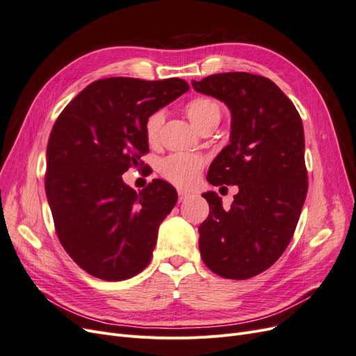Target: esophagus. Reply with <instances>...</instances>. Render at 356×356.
Instances as JSON below:
<instances>
[{"label": "esophagus", "instance_id": "esophagus-1", "mask_svg": "<svg viewBox=\"0 0 356 356\" xmlns=\"http://www.w3.org/2000/svg\"><path fill=\"white\" fill-rule=\"evenodd\" d=\"M190 196H191V195H190L188 191L178 190V199H179V202H184V200H187Z\"/></svg>", "mask_w": 356, "mask_h": 356}]
</instances>
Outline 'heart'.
Instances as JSON below:
<instances>
[{
	"label": "heart",
	"mask_w": 356,
	"mask_h": 356,
	"mask_svg": "<svg viewBox=\"0 0 356 356\" xmlns=\"http://www.w3.org/2000/svg\"><path fill=\"white\" fill-rule=\"evenodd\" d=\"M186 114L199 131L209 126H217L221 120V106L209 96H195L186 106ZM165 122V113L159 110L149 114L144 123V136L148 145L156 147L160 143L161 126ZM207 165V157L200 154L177 153L161 161L160 172L166 181L177 187L187 188L197 181L202 169Z\"/></svg>",
	"instance_id": "b5f03b06"
}]
</instances>
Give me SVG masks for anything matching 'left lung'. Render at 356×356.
Segmentation results:
<instances>
[{
    "mask_svg": "<svg viewBox=\"0 0 356 356\" xmlns=\"http://www.w3.org/2000/svg\"><path fill=\"white\" fill-rule=\"evenodd\" d=\"M195 90L232 111L230 144L208 172L212 186H238L229 211L204 193L209 215L199 227L203 263L218 276L250 279L267 270L293 239L307 195L305 131L294 104L263 75L213 74Z\"/></svg>",
    "mask_w": 356,
    "mask_h": 356,
    "instance_id": "left-lung-1",
    "label": "left lung"
}]
</instances>
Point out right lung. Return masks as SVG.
Wrapping results in <instances>:
<instances>
[{
  "instance_id": "right-lung-1",
  "label": "right lung",
  "mask_w": 356,
  "mask_h": 356,
  "mask_svg": "<svg viewBox=\"0 0 356 356\" xmlns=\"http://www.w3.org/2000/svg\"><path fill=\"white\" fill-rule=\"evenodd\" d=\"M188 90L181 79L93 81L59 114L47 144L46 195L63 250L84 272L124 281L152 261L177 203L163 179L136 193L122 175L148 153L147 117Z\"/></svg>"
}]
</instances>
